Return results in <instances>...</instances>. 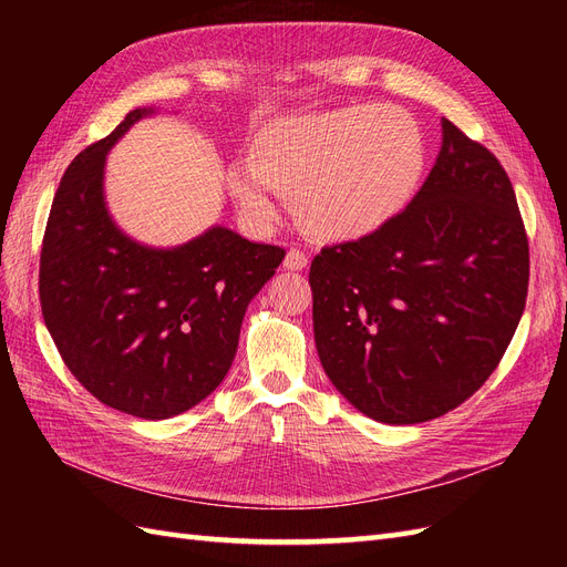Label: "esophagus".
Segmentation results:
<instances>
[{
  "mask_svg": "<svg viewBox=\"0 0 567 567\" xmlns=\"http://www.w3.org/2000/svg\"><path fill=\"white\" fill-rule=\"evenodd\" d=\"M284 267L290 269V271L305 269V267H307V255H305L302 250H298V248H290V250L286 252V257H284Z\"/></svg>",
  "mask_w": 567,
  "mask_h": 567,
  "instance_id": "1",
  "label": "esophagus"
}]
</instances>
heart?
<instances>
[{
  "instance_id": "heart-1",
  "label": "heart",
  "mask_w": 567,
  "mask_h": 567,
  "mask_svg": "<svg viewBox=\"0 0 567 567\" xmlns=\"http://www.w3.org/2000/svg\"><path fill=\"white\" fill-rule=\"evenodd\" d=\"M427 144L400 106L357 104L271 120L229 165L225 182L250 221L277 215L274 192L293 203L298 225L317 241L350 244L388 227L414 198Z\"/></svg>"
}]
</instances>
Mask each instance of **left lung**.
Returning <instances> with one entry per match:
<instances>
[{"label":"left lung","mask_w":567,"mask_h":567,"mask_svg":"<svg viewBox=\"0 0 567 567\" xmlns=\"http://www.w3.org/2000/svg\"><path fill=\"white\" fill-rule=\"evenodd\" d=\"M527 279V236L506 169L442 117L437 161L404 213L312 260L321 367L373 421L437 419L499 364Z\"/></svg>","instance_id":"8db88e82"}]
</instances>
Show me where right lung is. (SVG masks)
<instances>
[{
	"instance_id": "right-lung-1",
	"label": "right lung",
	"mask_w": 567,
	"mask_h": 567,
	"mask_svg": "<svg viewBox=\"0 0 567 567\" xmlns=\"http://www.w3.org/2000/svg\"><path fill=\"white\" fill-rule=\"evenodd\" d=\"M156 113L130 111L68 165L40 257L42 317L65 367L99 402L146 421L182 414L225 381L248 305L286 255L221 225L173 248L117 227L106 156Z\"/></svg>"
}]
</instances>
